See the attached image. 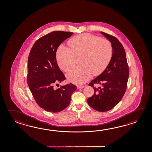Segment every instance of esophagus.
<instances>
[{"mask_svg":"<svg viewBox=\"0 0 152 152\" xmlns=\"http://www.w3.org/2000/svg\"><path fill=\"white\" fill-rule=\"evenodd\" d=\"M83 88H84V86H77V88L78 89H83Z\"/></svg>","mask_w":152,"mask_h":152,"instance_id":"1","label":"esophagus"}]
</instances>
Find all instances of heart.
<instances>
[{"label":"heart","mask_w":152,"mask_h":152,"mask_svg":"<svg viewBox=\"0 0 152 152\" xmlns=\"http://www.w3.org/2000/svg\"><path fill=\"white\" fill-rule=\"evenodd\" d=\"M70 48L61 45L56 52L57 64L68 72L75 66L76 57H81L82 66L75 67L66 74L67 79L75 84H83L92 74L97 76L105 70L113 56V47L108 40L90 34H82L69 40Z\"/></svg>","instance_id":"obj_1"}]
</instances>
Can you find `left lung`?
<instances>
[{
	"label": "left lung",
	"mask_w": 152,
	"mask_h": 152,
	"mask_svg": "<svg viewBox=\"0 0 152 152\" xmlns=\"http://www.w3.org/2000/svg\"><path fill=\"white\" fill-rule=\"evenodd\" d=\"M111 42L112 59L105 70L91 80L89 86H93L94 94L87 99L92 108L99 112H106L119 103L126 91L129 77V68L125 49L117 38L101 32ZM95 83L102 85L98 88Z\"/></svg>",
	"instance_id": "left-lung-1"
}]
</instances>
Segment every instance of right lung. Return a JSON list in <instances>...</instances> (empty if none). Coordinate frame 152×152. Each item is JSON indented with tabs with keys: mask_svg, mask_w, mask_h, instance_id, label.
I'll use <instances>...</instances> for the list:
<instances>
[{
	"mask_svg": "<svg viewBox=\"0 0 152 152\" xmlns=\"http://www.w3.org/2000/svg\"><path fill=\"white\" fill-rule=\"evenodd\" d=\"M72 32L54 31L36 41L28 59L27 84L35 102L48 112H60L68 106L77 87L72 83L58 85L66 77L57 65V48Z\"/></svg>",
	"mask_w": 152,
	"mask_h": 152,
	"instance_id": "obj_1",
	"label": "right lung"
}]
</instances>
